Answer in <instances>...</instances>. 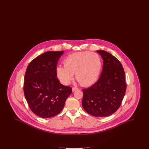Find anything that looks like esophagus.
Wrapping results in <instances>:
<instances>
[{"label":"esophagus","instance_id":"obj_1","mask_svg":"<svg viewBox=\"0 0 149 149\" xmlns=\"http://www.w3.org/2000/svg\"><path fill=\"white\" fill-rule=\"evenodd\" d=\"M79 89V88H76V87H73L72 88V92H75V91H77Z\"/></svg>","mask_w":149,"mask_h":149}]
</instances>
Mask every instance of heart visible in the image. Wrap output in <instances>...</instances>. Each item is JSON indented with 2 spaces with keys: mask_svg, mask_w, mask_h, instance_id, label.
Returning a JSON list of instances; mask_svg holds the SVG:
<instances>
[{
  "mask_svg": "<svg viewBox=\"0 0 149 149\" xmlns=\"http://www.w3.org/2000/svg\"><path fill=\"white\" fill-rule=\"evenodd\" d=\"M64 66L59 65L57 75L65 85L70 84L74 78L84 86L94 83L99 77L102 61L99 55L88 51L78 52L68 55L64 60Z\"/></svg>",
  "mask_w": 149,
  "mask_h": 149,
  "instance_id": "1",
  "label": "heart"
}]
</instances>
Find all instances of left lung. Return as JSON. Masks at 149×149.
<instances>
[{"mask_svg":"<svg viewBox=\"0 0 149 149\" xmlns=\"http://www.w3.org/2000/svg\"><path fill=\"white\" fill-rule=\"evenodd\" d=\"M103 60V69L98 81L83 89L82 106L85 111L95 117H107L120 107L127 85L123 68L110 53L97 51Z\"/></svg>","mask_w":149,"mask_h":149,"instance_id":"1","label":"left lung"}]
</instances>
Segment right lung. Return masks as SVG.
<instances>
[{"label": "right lung", "instance_id": "1", "mask_svg": "<svg viewBox=\"0 0 149 149\" xmlns=\"http://www.w3.org/2000/svg\"><path fill=\"white\" fill-rule=\"evenodd\" d=\"M64 51H48L29 64L24 76L23 91L29 107L42 118L60 113L72 88L61 84L57 78L56 66Z\"/></svg>", "mask_w": 149, "mask_h": 149}]
</instances>
